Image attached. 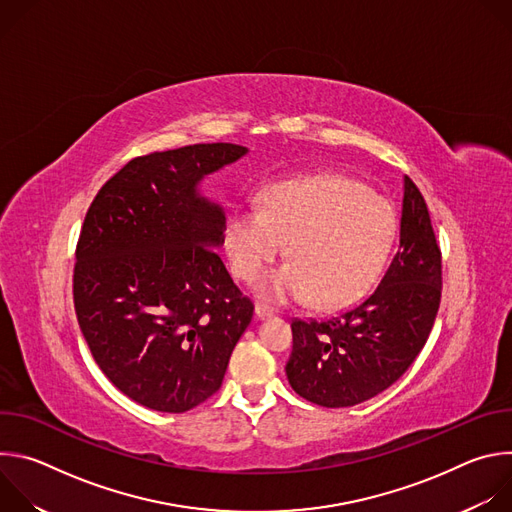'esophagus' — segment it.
Here are the masks:
<instances>
[{
	"mask_svg": "<svg viewBox=\"0 0 512 512\" xmlns=\"http://www.w3.org/2000/svg\"><path fill=\"white\" fill-rule=\"evenodd\" d=\"M255 316H257L259 320H265V318H271V316H273V310L267 308V306H263V304H257V306H255Z\"/></svg>",
	"mask_w": 512,
	"mask_h": 512,
	"instance_id": "34e87169",
	"label": "esophagus"
}]
</instances>
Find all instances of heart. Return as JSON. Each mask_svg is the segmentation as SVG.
I'll return each mask as SVG.
<instances>
[{
    "label": "heart",
    "instance_id": "1",
    "mask_svg": "<svg viewBox=\"0 0 512 512\" xmlns=\"http://www.w3.org/2000/svg\"><path fill=\"white\" fill-rule=\"evenodd\" d=\"M395 237L391 202L344 176H310L269 184L259 208L237 204L223 227L233 273L257 281L285 250L289 261L261 281L275 304L304 302L320 310L352 304L381 273Z\"/></svg>",
    "mask_w": 512,
    "mask_h": 512
}]
</instances>
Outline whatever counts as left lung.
I'll use <instances>...</instances> for the list:
<instances>
[{
  "instance_id": "left-lung-1",
  "label": "left lung",
  "mask_w": 512,
  "mask_h": 512,
  "mask_svg": "<svg viewBox=\"0 0 512 512\" xmlns=\"http://www.w3.org/2000/svg\"><path fill=\"white\" fill-rule=\"evenodd\" d=\"M440 300L442 251L427 204L405 176L399 251L379 287L336 316L291 322V389L322 407H352L383 393L425 346Z\"/></svg>"
}]
</instances>
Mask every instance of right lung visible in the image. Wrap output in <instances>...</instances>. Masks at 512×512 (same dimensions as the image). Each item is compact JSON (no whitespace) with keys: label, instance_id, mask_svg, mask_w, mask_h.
I'll return each mask as SVG.
<instances>
[{"label":"right lung","instance_id":"right-lung-1","mask_svg":"<svg viewBox=\"0 0 512 512\" xmlns=\"http://www.w3.org/2000/svg\"><path fill=\"white\" fill-rule=\"evenodd\" d=\"M247 148L194 143L127 162L91 202L72 298L105 377L135 403L184 413L223 385L253 302L214 251L225 212L198 182Z\"/></svg>","mask_w":512,"mask_h":512}]
</instances>
